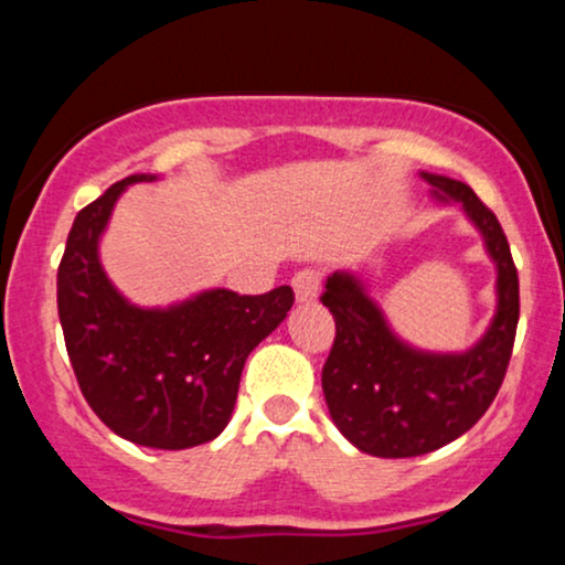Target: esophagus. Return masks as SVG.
<instances>
[{"mask_svg": "<svg viewBox=\"0 0 565 565\" xmlns=\"http://www.w3.org/2000/svg\"><path fill=\"white\" fill-rule=\"evenodd\" d=\"M319 287L321 278L316 270H297L295 278H291V289H295V300L297 302H313L319 297Z\"/></svg>", "mask_w": 565, "mask_h": 565, "instance_id": "1", "label": "esophagus"}]
</instances>
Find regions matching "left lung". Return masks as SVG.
Masks as SVG:
<instances>
[{
	"mask_svg": "<svg viewBox=\"0 0 565 565\" xmlns=\"http://www.w3.org/2000/svg\"><path fill=\"white\" fill-rule=\"evenodd\" d=\"M440 204L457 201L481 233L497 268V308L483 337L459 353L406 342L369 295L364 278L334 270L321 302L334 316L337 337L321 372L323 398L337 430L372 457H419L468 433L508 372L518 329V270L494 212L462 180L419 172Z\"/></svg>",
	"mask_w": 565,
	"mask_h": 565,
	"instance_id": "obj_1",
	"label": "left lung"
}]
</instances>
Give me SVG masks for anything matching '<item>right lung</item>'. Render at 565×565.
Returning <instances> with one entry per match:
<instances>
[{
	"label": "right lung",
	"instance_id": "add662e5",
	"mask_svg": "<svg viewBox=\"0 0 565 565\" xmlns=\"http://www.w3.org/2000/svg\"><path fill=\"white\" fill-rule=\"evenodd\" d=\"M153 180L129 174L76 215L57 268V316L97 417L132 444L180 451L225 430L246 359L287 319L295 291L215 287L164 308L127 300L103 268L100 238L121 193Z\"/></svg>",
	"mask_w": 565,
	"mask_h": 565
}]
</instances>
